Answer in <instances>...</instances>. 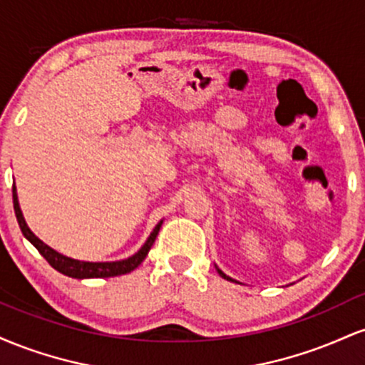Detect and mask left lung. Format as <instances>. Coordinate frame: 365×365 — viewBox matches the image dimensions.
Returning <instances> with one entry per match:
<instances>
[{"instance_id": "left-lung-1", "label": "left lung", "mask_w": 365, "mask_h": 365, "mask_svg": "<svg viewBox=\"0 0 365 365\" xmlns=\"http://www.w3.org/2000/svg\"><path fill=\"white\" fill-rule=\"evenodd\" d=\"M217 273H220V276H221V278H225V279H228V282H235V279H232V278H228V276H226L225 273H223V271H220V269H217Z\"/></svg>"}]
</instances>
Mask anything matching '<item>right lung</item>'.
I'll list each match as a JSON object with an SVG mask.
<instances>
[{"instance_id": "add662e5", "label": "right lung", "mask_w": 365, "mask_h": 365, "mask_svg": "<svg viewBox=\"0 0 365 365\" xmlns=\"http://www.w3.org/2000/svg\"><path fill=\"white\" fill-rule=\"evenodd\" d=\"M14 209H15L16 221H19V226H20V230H22L24 237L27 238V240L31 242V244L34 245L37 250H39V254L49 262V266L54 267L56 271H60L61 274L70 276V278H77V279L111 278V276L127 274V273H130V271H133L145 259V255H148L150 247H153L154 240H156V237L159 233V228H161V225H163V221H161V223L154 228V232L150 233L148 242L142 245V249L139 250V252H137L135 255H132V257L123 259V261H116V262H83V261H75V259L65 257V255L58 254L56 250H53L51 247H48L44 242H41L39 238H37L34 233L29 230V226H27V223H25V220L22 216V211H20L15 185H14Z\"/></svg>"}]
</instances>
